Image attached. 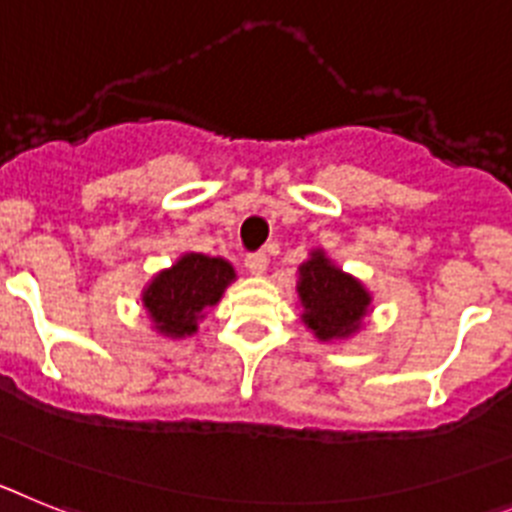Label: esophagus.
Returning a JSON list of instances; mask_svg holds the SVG:
<instances>
[{
	"mask_svg": "<svg viewBox=\"0 0 512 512\" xmlns=\"http://www.w3.org/2000/svg\"><path fill=\"white\" fill-rule=\"evenodd\" d=\"M244 265H247L252 275H262L268 270V255L265 252H250V255L244 257Z\"/></svg>",
	"mask_w": 512,
	"mask_h": 512,
	"instance_id": "34e87169",
	"label": "esophagus"
}]
</instances>
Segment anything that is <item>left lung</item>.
Segmentation results:
<instances>
[{
  "mask_svg": "<svg viewBox=\"0 0 512 512\" xmlns=\"http://www.w3.org/2000/svg\"><path fill=\"white\" fill-rule=\"evenodd\" d=\"M299 296L306 309L304 322L319 340L348 337L361 327V317L371 304L361 283L332 268L322 252L301 265Z\"/></svg>",
  "mask_w": 512,
  "mask_h": 512,
  "instance_id": "1",
  "label": "left lung"
}]
</instances>
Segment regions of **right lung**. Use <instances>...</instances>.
Returning <instances> with one entry per match:
<instances>
[{
    "mask_svg": "<svg viewBox=\"0 0 512 512\" xmlns=\"http://www.w3.org/2000/svg\"><path fill=\"white\" fill-rule=\"evenodd\" d=\"M234 281V270L226 260L206 255H185L154 278L144 293V306L164 335L182 337L195 332L206 306L219 304L221 293Z\"/></svg>",
    "mask_w": 512,
    "mask_h": 512,
    "instance_id": "obj_1",
    "label": "right lung"
}]
</instances>
